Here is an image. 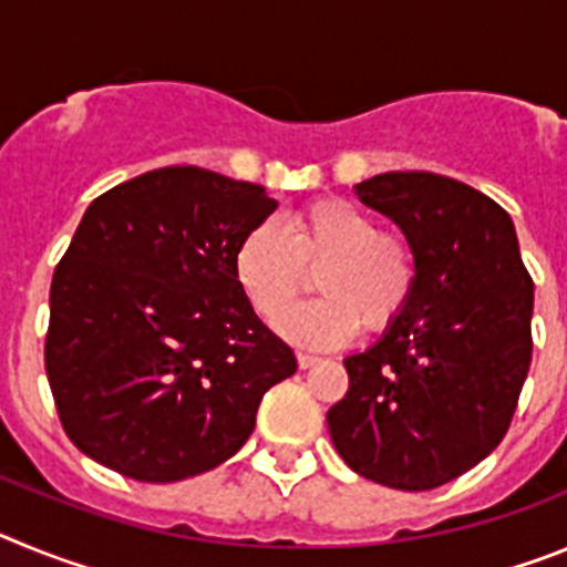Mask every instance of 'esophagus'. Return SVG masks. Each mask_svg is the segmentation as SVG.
Wrapping results in <instances>:
<instances>
[{"mask_svg":"<svg viewBox=\"0 0 567 567\" xmlns=\"http://www.w3.org/2000/svg\"><path fill=\"white\" fill-rule=\"evenodd\" d=\"M320 358H315V354H307V352H298V365L300 369H312L315 363H318Z\"/></svg>","mask_w":567,"mask_h":567,"instance_id":"esophagus-1","label":"esophagus"}]
</instances>
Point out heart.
Here are the masks:
<instances>
[{
  "instance_id": "1",
  "label": "heart",
  "mask_w": 567,
  "mask_h": 567,
  "mask_svg": "<svg viewBox=\"0 0 567 567\" xmlns=\"http://www.w3.org/2000/svg\"><path fill=\"white\" fill-rule=\"evenodd\" d=\"M321 269L315 305L286 309ZM233 272L255 312L278 320L292 343L332 349L360 332H383L403 315L417 287V252L400 233L378 229V218L346 198H315L295 209L287 233L275 224L247 229L233 255Z\"/></svg>"
}]
</instances>
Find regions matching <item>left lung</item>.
I'll return each instance as SVG.
<instances>
[{
  "instance_id": "1",
  "label": "left lung",
  "mask_w": 567,
  "mask_h": 567,
  "mask_svg": "<svg viewBox=\"0 0 567 567\" xmlns=\"http://www.w3.org/2000/svg\"><path fill=\"white\" fill-rule=\"evenodd\" d=\"M417 252L409 307L346 358L349 392L327 414L343 463L400 491L452 483L508 432L530 365L534 280L511 215L434 173H383L354 187Z\"/></svg>"
}]
</instances>
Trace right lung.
Listing matches in <instances>:
<instances>
[{
	"label": "right lung",
	"instance_id": "right-lung-1",
	"mask_svg": "<svg viewBox=\"0 0 567 567\" xmlns=\"http://www.w3.org/2000/svg\"><path fill=\"white\" fill-rule=\"evenodd\" d=\"M278 202L202 167L135 175L90 204L50 284L44 369L79 452L178 483L247 443L298 369L238 287L233 255Z\"/></svg>",
	"mask_w": 567,
	"mask_h": 567
}]
</instances>
